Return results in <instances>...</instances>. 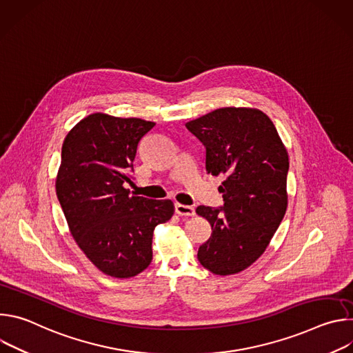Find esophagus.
<instances>
[{
    "label": "esophagus",
    "mask_w": 353,
    "mask_h": 353,
    "mask_svg": "<svg viewBox=\"0 0 353 353\" xmlns=\"http://www.w3.org/2000/svg\"><path fill=\"white\" fill-rule=\"evenodd\" d=\"M174 211L177 215L180 216H194L195 215V211L192 207L190 205H183V204H174Z\"/></svg>",
    "instance_id": "34e87169"
}]
</instances>
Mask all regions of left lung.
I'll list each match as a JSON object with an SVG mask.
<instances>
[{
  "label": "left lung",
  "instance_id": "1",
  "mask_svg": "<svg viewBox=\"0 0 353 353\" xmlns=\"http://www.w3.org/2000/svg\"><path fill=\"white\" fill-rule=\"evenodd\" d=\"M207 149L208 174L222 176L221 208L195 212L212 228L198 261L216 275L237 274L257 261L279 228L286 208V148L259 109L222 108L185 124Z\"/></svg>",
  "mask_w": 353,
  "mask_h": 353
}]
</instances>
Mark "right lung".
<instances>
[{"instance_id":"1","label":"right lung","mask_w":353,"mask_h":353,"mask_svg":"<svg viewBox=\"0 0 353 353\" xmlns=\"http://www.w3.org/2000/svg\"><path fill=\"white\" fill-rule=\"evenodd\" d=\"M154 121L93 113L65 137L56 191L70 232L90 263L131 278L152 261V237L174 214L170 199L130 195L132 163Z\"/></svg>"}]
</instances>
